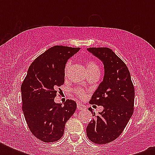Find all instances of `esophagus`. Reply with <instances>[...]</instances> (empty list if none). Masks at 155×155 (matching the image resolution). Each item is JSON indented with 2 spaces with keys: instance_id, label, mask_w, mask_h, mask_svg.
<instances>
[{
  "instance_id": "1",
  "label": "esophagus",
  "mask_w": 155,
  "mask_h": 155,
  "mask_svg": "<svg viewBox=\"0 0 155 155\" xmlns=\"http://www.w3.org/2000/svg\"><path fill=\"white\" fill-rule=\"evenodd\" d=\"M84 108V105H83L82 104L77 103V108L78 109H82V108Z\"/></svg>"
}]
</instances>
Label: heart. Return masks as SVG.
<instances>
[{"mask_svg":"<svg viewBox=\"0 0 155 155\" xmlns=\"http://www.w3.org/2000/svg\"><path fill=\"white\" fill-rule=\"evenodd\" d=\"M70 62H68V63H66L65 69H64V72H65V74H67V73L68 72V70H69V68H70ZM87 72L93 71H100V68L99 66L97 65L95 62H93V61H89V62L87 63ZM74 92L77 95L78 97H80V98H83V97H84L85 96L84 90L83 89V88H81V87L75 88V89H74Z\"/></svg>","mask_w":155,"mask_h":155,"instance_id":"obj_1","label":"heart"}]
</instances>
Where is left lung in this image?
<instances>
[{
	"instance_id": "8db88e82",
	"label": "left lung",
	"mask_w": 155,
	"mask_h": 155,
	"mask_svg": "<svg viewBox=\"0 0 155 155\" xmlns=\"http://www.w3.org/2000/svg\"><path fill=\"white\" fill-rule=\"evenodd\" d=\"M87 51L103 62L104 75L90 100V104L104 107L86 129L88 139L106 144L117 139L125 130L134 113V87L125 63L108 47H90Z\"/></svg>"
}]
</instances>
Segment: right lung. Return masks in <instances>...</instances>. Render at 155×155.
Masks as SVG:
<instances>
[{"instance_id": "right-lung-1", "label": "right lung", "mask_w": 155, "mask_h": 155, "mask_svg": "<svg viewBox=\"0 0 155 155\" xmlns=\"http://www.w3.org/2000/svg\"><path fill=\"white\" fill-rule=\"evenodd\" d=\"M80 49L64 46L51 47L31 63L21 84L25 120L33 135L42 142L60 139L66 122L76 109V103L72 100H67L64 105L54 100L58 87L64 84L66 63Z\"/></svg>"}]
</instances>
